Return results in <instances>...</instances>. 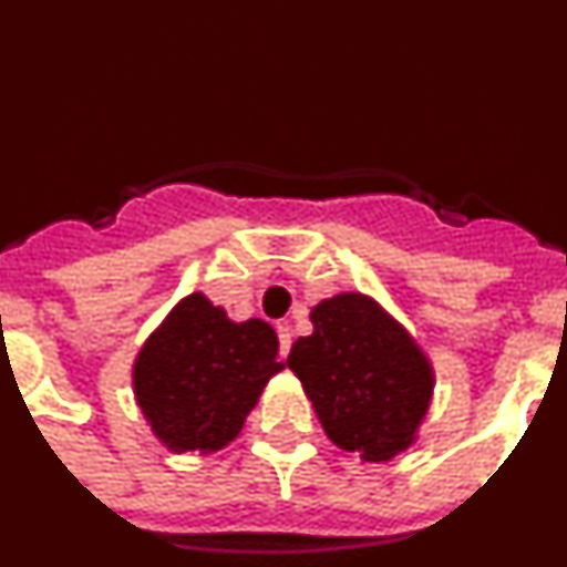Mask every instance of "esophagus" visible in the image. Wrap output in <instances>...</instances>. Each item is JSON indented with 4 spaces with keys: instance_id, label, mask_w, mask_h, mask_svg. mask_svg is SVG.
<instances>
[{
    "instance_id": "esophagus-1",
    "label": "esophagus",
    "mask_w": 567,
    "mask_h": 567,
    "mask_svg": "<svg viewBox=\"0 0 567 567\" xmlns=\"http://www.w3.org/2000/svg\"><path fill=\"white\" fill-rule=\"evenodd\" d=\"M278 340H280V358H287L289 349H292V329L287 323H280L278 327Z\"/></svg>"
}]
</instances>
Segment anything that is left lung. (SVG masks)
I'll list each match as a JSON object with an SVG mask.
<instances>
[{"mask_svg": "<svg viewBox=\"0 0 567 567\" xmlns=\"http://www.w3.org/2000/svg\"><path fill=\"white\" fill-rule=\"evenodd\" d=\"M312 334L287 365L303 383L327 437L365 463H389L414 445L434 394V369L409 329L363 292L312 309Z\"/></svg>", "mask_w": 567, "mask_h": 567, "instance_id": "obj_1", "label": "left lung"}]
</instances>
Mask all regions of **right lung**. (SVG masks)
Wrapping results in <instances>:
<instances>
[{"label":"right lung","mask_w":567,"mask_h":567,"mask_svg":"<svg viewBox=\"0 0 567 567\" xmlns=\"http://www.w3.org/2000/svg\"><path fill=\"white\" fill-rule=\"evenodd\" d=\"M278 334L267 320L235 323L204 292L169 309L133 363L135 403L169 452H221L278 374Z\"/></svg>","instance_id":"obj_1"}]
</instances>
